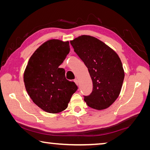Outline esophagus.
I'll list each match as a JSON object with an SVG mask.
<instances>
[{
	"label": "esophagus",
	"mask_w": 150,
	"mask_h": 150,
	"mask_svg": "<svg viewBox=\"0 0 150 150\" xmlns=\"http://www.w3.org/2000/svg\"><path fill=\"white\" fill-rule=\"evenodd\" d=\"M74 82L75 83V84L78 85H79V82H78V80L77 79H74Z\"/></svg>",
	"instance_id": "esophagus-1"
}]
</instances>
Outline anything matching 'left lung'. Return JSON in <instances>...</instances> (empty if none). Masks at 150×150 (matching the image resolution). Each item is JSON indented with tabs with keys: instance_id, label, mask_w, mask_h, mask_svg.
I'll list each match as a JSON object with an SVG mask.
<instances>
[{
	"instance_id": "8db88e82",
	"label": "left lung",
	"mask_w": 150,
	"mask_h": 150,
	"mask_svg": "<svg viewBox=\"0 0 150 150\" xmlns=\"http://www.w3.org/2000/svg\"><path fill=\"white\" fill-rule=\"evenodd\" d=\"M75 52L88 68L93 91L84 96L89 107L107 108L120 95L124 79L122 64L118 54L95 37L83 35L70 42Z\"/></svg>"
}]
</instances>
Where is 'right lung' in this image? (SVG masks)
Segmentation results:
<instances>
[{"mask_svg":"<svg viewBox=\"0 0 150 150\" xmlns=\"http://www.w3.org/2000/svg\"><path fill=\"white\" fill-rule=\"evenodd\" d=\"M69 42L50 40L35 51L24 73L25 87L35 105L49 113L67 108L77 86L66 79L65 69L59 66L69 53Z\"/></svg>","mask_w":150,"mask_h":150,"instance_id":"add662e5","label":"right lung"}]
</instances>
